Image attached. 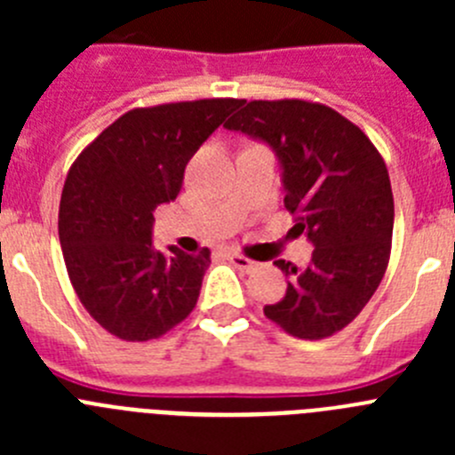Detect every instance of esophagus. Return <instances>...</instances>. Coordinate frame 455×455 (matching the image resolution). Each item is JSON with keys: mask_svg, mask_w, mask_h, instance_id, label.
Segmentation results:
<instances>
[{"mask_svg": "<svg viewBox=\"0 0 455 455\" xmlns=\"http://www.w3.org/2000/svg\"><path fill=\"white\" fill-rule=\"evenodd\" d=\"M228 259H230V262L235 264V267L239 268V271L252 273V271H257V268H259V264L252 262V259H248V257L239 255V252H228Z\"/></svg>", "mask_w": 455, "mask_h": 455, "instance_id": "esophagus-1", "label": "esophagus"}]
</instances>
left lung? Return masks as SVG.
I'll return each mask as SVG.
<instances>
[{
  "label": "left lung",
  "mask_w": 455,
  "mask_h": 455,
  "mask_svg": "<svg viewBox=\"0 0 455 455\" xmlns=\"http://www.w3.org/2000/svg\"><path fill=\"white\" fill-rule=\"evenodd\" d=\"M225 130L268 146L280 164L296 235L315 246L307 267L277 259L289 277L264 315L299 339H323L351 323L385 275L392 246L389 175L360 127L323 104L255 100Z\"/></svg>",
  "instance_id": "obj_1"
}]
</instances>
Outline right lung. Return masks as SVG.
<instances>
[{
    "label": "right lung",
    "instance_id": "right-lung-1",
    "mask_svg": "<svg viewBox=\"0 0 455 455\" xmlns=\"http://www.w3.org/2000/svg\"><path fill=\"white\" fill-rule=\"evenodd\" d=\"M239 104L134 108L72 164L59 207L63 259L82 305L111 335L156 339L196 307L209 251L155 248L152 212L178 198L188 159Z\"/></svg>",
    "mask_w": 455,
    "mask_h": 455
}]
</instances>
